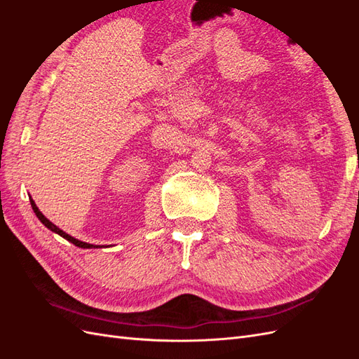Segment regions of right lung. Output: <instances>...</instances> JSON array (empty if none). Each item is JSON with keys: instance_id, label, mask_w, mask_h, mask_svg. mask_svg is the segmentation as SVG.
Returning <instances> with one entry per match:
<instances>
[{"instance_id": "add662e5", "label": "right lung", "mask_w": 359, "mask_h": 359, "mask_svg": "<svg viewBox=\"0 0 359 359\" xmlns=\"http://www.w3.org/2000/svg\"><path fill=\"white\" fill-rule=\"evenodd\" d=\"M29 202H31V206H32V210H34V212H36V215L39 217V220L45 224L48 229H50L52 232H55V233H58V235H61L62 238H66L67 241H70L72 244H74V245H78V247H81V248H95V247H99V245H93V244H88V243H82V241H79V240H76V238H73V236H70L69 233H66L64 231H61L60 227H57L55 224H53L52 222H49L45 215H43L40 211H39V208H37V205L34 203V201L32 199H29Z\"/></svg>"}]
</instances>
